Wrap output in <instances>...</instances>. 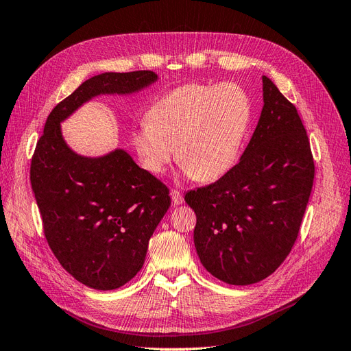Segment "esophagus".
<instances>
[{
	"mask_svg": "<svg viewBox=\"0 0 351 351\" xmlns=\"http://www.w3.org/2000/svg\"><path fill=\"white\" fill-rule=\"evenodd\" d=\"M171 199H173V204H174V205H182L183 202H184L183 195L180 193L178 190H176V189H173V190H171Z\"/></svg>",
	"mask_w": 351,
	"mask_h": 351,
	"instance_id": "esophagus-1",
	"label": "esophagus"
}]
</instances>
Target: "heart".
I'll return each mask as SVG.
<instances>
[{
  "mask_svg": "<svg viewBox=\"0 0 351 351\" xmlns=\"http://www.w3.org/2000/svg\"><path fill=\"white\" fill-rule=\"evenodd\" d=\"M250 120L252 102L239 84H184L151 105L133 146L149 173H162L176 149L189 177L215 182L237 164Z\"/></svg>",
  "mask_w": 351,
  "mask_h": 351,
  "instance_id": "1",
  "label": "heart"
}]
</instances>
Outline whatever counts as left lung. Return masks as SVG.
Returning a JSON list of instances; mask_svg holds the SVG:
<instances>
[{"mask_svg": "<svg viewBox=\"0 0 351 351\" xmlns=\"http://www.w3.org/2000/svg\"><path fill=\"white\" fill-rule=\"evenodd\" d=\"M263 108L240 162L186 193L202 265L232 285L265 280L289 256L309 202L315 162L294 105L267 76Z\"/></svg>", "mask_w": 351, "mask_h": 351, "instance_id": "8db88e82", "label": "left lung"}]
</instances>
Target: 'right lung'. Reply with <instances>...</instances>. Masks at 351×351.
Listing matches in <instances>:
<instances>
[{
    "label": "right lung",
    "instance_id": "add662e5",
    "mask_svg": "<svg viewBox=\"0 0 351 351\" xmlns=\"http://www.w3.org/2000/svg\"><path fill=\"white\" fill-rule=\"evenodd\" d=\"M158 79L151 70L102 73L83 82L48 115L30 162V184L52 253L95 290H114L141 271L147 244L171 205L168 187L123 149L74 154L60 123L102 93H133Z\"/></svg>",
    "mask_w": 351,
    "mask_h": 351
}]
</instances>
